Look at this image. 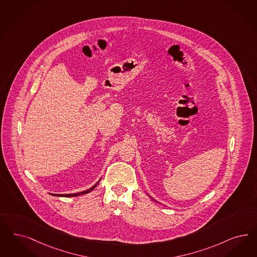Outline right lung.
<instances>
[{
	"label": "right lung",
	"mask_w": 257,
	"mask_h": 257,
	"mask_svg": "<svg viewBox=\"0 0 257 257\" xmlns=\"http://www.w3.org/2000/svg\"><path fill=\"white\" fill-rule=\"evenodd\" d=\"M98 181H99V180H98ZM98 181H97V183H96L94 186L91 187V188L88 189V190H86V191H83V192H80V193H77V194H65V195H57V196H64V197H72V196H78V195H85V194H88V193H90L92 190H94V189H95V187L97 186V183H98Z\"/></svg>",
	"instance_id": "obj_1"
}]
</instances>
